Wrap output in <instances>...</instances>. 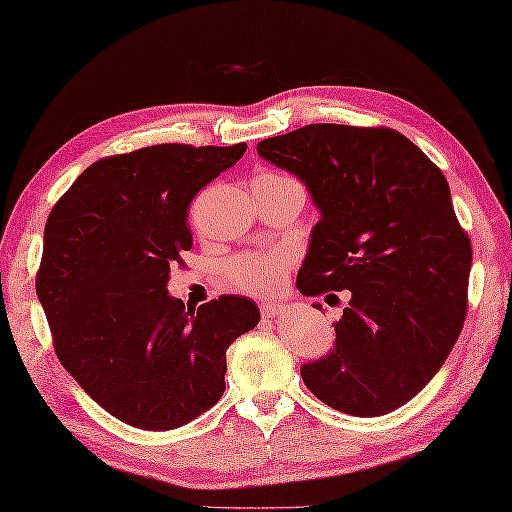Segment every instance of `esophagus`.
Returning a JSON list of instances; mask_svg holds the SVG:
<instances>
[{"label":"esophagus","mask_w":512,"mask_h":512,"mask_svg":"<svg viewBox=\"0 0 512 512\" xmlns=\"http://www.w3.org/2000/svg\"><path fill=\"white\" fill-rule=\"evenodd\" d=\"M283 313H286V306L283 304H274V301H263L261 304L263 317H274V315H283Z\"/></svg>","instance_id":"esophagus-1"}]
</instances>
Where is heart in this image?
<instances>
[{
	"instance_id": "1",
	"label": "heart",
	"mask_w": 512,
	"mask_h": 512,
	"mask_svg": "<svg viewBox=\"0 0 512 512\" xmlns=\"http://www.w3.org/2000/svg\"><path fill=\"white\" fill-rule=\"evenodd\" d=\"M283 179V174L263 172L256 181ZM295 265V256L286 249H263V251H242L224 265V276L233 288L247 295H274L283 288L288 274Z\"/></svg>"
}]
</instances>
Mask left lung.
I'll return each instance as SVG.
<instances>
[{
  "label": "left lung",
  "mask_w": 512,
  "mask_h": 512,
  "mask_svg": "<svg viewBox=\"0 0 512 512\" xmlns=\"http://www.w3.org/2000/svg\"><path fill=\"white\" fill-rule=\"evenodd\" d=\"M258 154L297 174L322 211L301 295L349 290L333 351L301 379L347 415L404 406L445 363L467 315L472 242L445 174L388 127L306 124L261 140Z\"/></svg>",
  "instance_id": "1"
}]
</instances>
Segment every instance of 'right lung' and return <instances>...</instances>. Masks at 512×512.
<instances>
[{"instance_id": "right-lung-1", "label": "right lung", "mask_w": 512, "mask_h": 512, "mask_svg": "<svg viewBox=\"0 0 512 512\" xmlns=\"http://www.w3.org/2000/svg\"><path fill=\"white\" fill-rule=\"evenodd\" d=\"M245 149L165 142L99 158L47 217L36 292L56 356L136 429H177L215 406L226 349L261 322L245 297L195 311L167 295L170 265L192 249V199Z\"/></svg>"}]
</instances>
